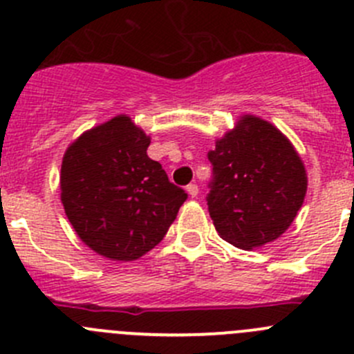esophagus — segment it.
I'll list each match as a JSON object with an SVG mask.
<instances>
[{
  "label": "esophagus",
  "mask_w": 354,
  "mask_h": 354,
  "mask_svg": "<svg viewBox=\"0 0 354 354\" xmlns=\"http://www.w3.org/2000/svg\"><path fill=\"white\" fill-rule=\"evenodd\" d=\"M186 189H187V193H189L191 198H196L198 196V186H196V184H189V186H187Z\"/></svg>",
  "instance_id": "esophagus-1"
}]
</instances>
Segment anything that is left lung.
Wrapping results in <instances>:
<instances>
[{
	"label": "left lung",
	"mask_w": 354,
	"mask_h": 354,
	"mask_svg": "<svg viewBox=\"0 0 354 354\" xmlns=\"http://www.w3.org/2000/svg\"><path fill=\"white\" fill-rule=\"evenodd\" d=\"M207 156L212 165L207 205L222 240L248 250L288 230L304 201L308 177L280 130L245 116Z\"/></svg>",
	"instance_id": "1"
}]
</instances>
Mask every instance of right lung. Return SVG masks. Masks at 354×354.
Instances as JSON below:
<instances>
[{
	"mask_svg": "<svg viewBox=\"0 0 354 354\" xmlns=\"http://www.w3.org/2000/svg\"><path fill=\"white\" fill-rule=\"evenodd\" d=\"M149 137L129 116L83 133L64 154L60 198L78 236L113 261L156 247L187 200L147 156Z\"/></svg>",
	"mask_w": 354,
	"mask_h": 354,
	"instance_id": "right-lung-1",
	"label": "right lung"
}]
</instances>
